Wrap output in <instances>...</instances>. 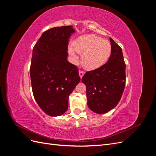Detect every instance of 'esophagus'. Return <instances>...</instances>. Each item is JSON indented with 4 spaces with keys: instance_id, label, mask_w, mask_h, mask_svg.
I'll return each mask as SVG.
<instances>
[{
    "instance_id": "obj_1",
    "label": "esophagus",
    "mask_w": 156,
    "mask_h": 156,
    "mask_svg": "<svg viewBox=\"0 0 156 156\" xmlns=\"http://www.w3.org/2000/svg\"><path fill=\"white\" fill-rule=\"evenodd\" d=\"M83 74H84V73H83V71H82V70H79V76H80V78H82L83 77Z\"/></svg>"
}]
</instances>
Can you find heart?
Wrapping results in <instances>:
<instances>
[{
  "label": "heart",
  "mask_w": 156,
  "mask_h": 156,
  "mask_svg": "<svg viewBox=\"0 0 156 156\" xmlns=\"http://www.w3.org/2000/svg\"><path fill=\"white\" fill-rule=\"evenodd\" d=\"M73 47L68 51L72 61L77 63L78 57L76 53L82 55L81 62L86 70H93L102 66L108 61L111 53V45L107 39L94 34L83 35L74 40Z\"/></svg>",
  "instance_id": "b5f03b06"
}]
</instances>
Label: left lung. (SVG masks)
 I'll list each match as a JSON object with an SVG mask.
<instances>
[{
    "instance_id": "1",
    "label": "left lung",
    "mask_w": 156,
    "mask_h": 156,
    "mask_svg": "<svg viewBox=\"0 0 156 156\" xmlns=\"http://www.w3.org/2000/svg\"><path fill=\"white\" fill-rule=\"evenodd\" d=\"M111 53L108 61L98 69L87 72L82 78L86 86L87 106L103 114L116 107L125 86L126 65L122 49L110 37Z\"/></svg>"
}]
</instances>
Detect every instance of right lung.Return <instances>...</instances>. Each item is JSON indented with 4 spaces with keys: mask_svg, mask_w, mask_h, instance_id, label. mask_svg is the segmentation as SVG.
I'll use <instances>...</instances> for the list:
<instances>
[{
    "mask_svg": "<svg viewBox=\"0 0 156 156\" xmlns=\"http://www.w3.org/2000/svg\"><path fill=\"white\" fill-rule=\"evenodd\" d=\"M75 32L72 26L45 31L33 49L30 77L35 101L52 117L65 113L69 98L80 81L78 68L67 61L68 44Z\"/></svg>",
    "mask_w": 156,
    "mask_h": 156,
    "instance_id": "obj_1",
    "label": "right lung"
}]
</instances>
